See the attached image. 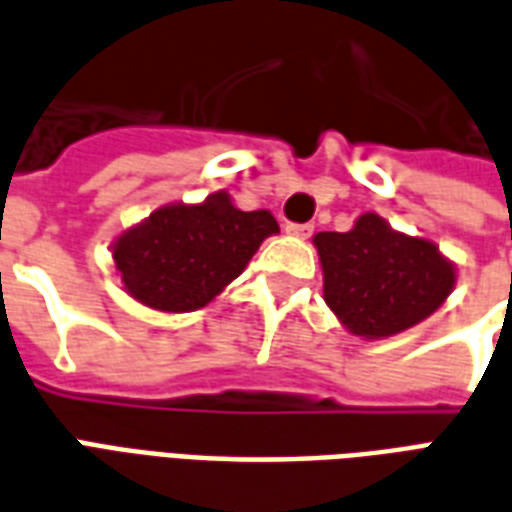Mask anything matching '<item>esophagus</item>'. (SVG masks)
<instances>
[{
	"label": "esophagus",
	"mask_w": 512,
	"mask_h": 512,
	"mask_svg": "<svg viewBox=\"0 0 512 512\" xmlns=\"http://www.w3.org/2000/svg\"><path fill=\"white\" fill-rule=\"evenodd\" d=\"M312 230H315L312 224H293V222L285 224V233L296 235V238H310Z\"/></svg>",
	"instance_id": "1"
}]
</instances>
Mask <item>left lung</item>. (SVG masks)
<instances>
[{
  "label": "left lung",
  "mask_w": 512,
  "mask_h": 512,
  "mask_svg": "<svg viewBox=\"0 0 512 512\" xmlns=\"http://www.w3.org/2000/svg\"><path fill=\"white\" fill-rule=\"evenodd\" d=\"M323 299L356 337L406 332L439 310L455 268L439 246L395 233L378 213L359 216L348 233H318Z\"/></svg>",
  "instance_id": "1"
}]
</instances>
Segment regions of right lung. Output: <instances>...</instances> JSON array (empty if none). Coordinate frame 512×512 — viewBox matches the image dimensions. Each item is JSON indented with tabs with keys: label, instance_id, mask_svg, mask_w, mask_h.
Wrapping results in <instances>:
<instances>
[{
	"label": "right lung",
	"instance_id": "1",
	"mask_svg": "<svg viewBox=\"0 0 512 512\" xmlns=\"http://www.w3.org/2000/svg\"><path fill=\"white\" fill-rule=\"evenodd\" d=\"M279 233L268 211H238L219 191L200 205H167L112 246L123 285L147 307L191 312L230 285L257 246Z\"/></svg>",
	"mask_w": 512,
	"mask_h": 512
}]
</instances>
